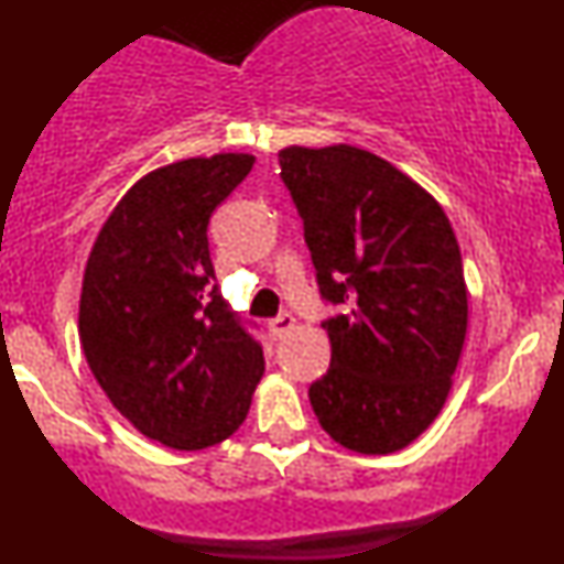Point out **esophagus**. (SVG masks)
I'll use <instances>...</instances> for the list:
<instances>
[{"mask_svg": "<svg viewBox=\"0 0 564 564\" xmlns=\"http://www.w3.org/2000/svg\"><path fill=\"white\" fill-rule=\"evenodd\" d=\"M294 315H289V313H281V315H275V318H270V323H268V328H270V334L275 336V339H281V336H286L291 328H294Z\"/></svg>", "mask_w": 564, "mask_h": 564, "instance_id": "34e87169", "label": "esophagus"}]
</instances>
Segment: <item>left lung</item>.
I'll return each mask as SVG.
<instances>
[{
  "label": "left lung",
  "mask_w": 564,
  "mask_h": 564,
  "mask_svg": "<svg viewBox=\"0 0 564 564\" xmlns=\"http://www.w3.org/2000/svg\"><path fill=\"white\" fill-rule=\"evenodd\" d=\"M304 223L332 366L310 384L323 430L358 453H394L443 411L467 336L458 241L422 185L352 145L278 153Z\"/></svg>",
  "instance_id": "1"
}]
</instances>
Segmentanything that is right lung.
I'll return each instance as SVG.
<instances>
[{
	"label": "right lung",
	"instance_id": "1",
	"mask_svg": "<svg viewBox=\"0 0 564 564\" xmlns=\"http://www.w3.org/2000/svg\"><path fill=\"white\" fill-rule=\"evenodd\" d=\"M251 166L249 153H217L145 174L84 268V358L116 411L174 451L228 440L264 373L262 345L219 296L206 238Z\"/></svg>",
	"mask_w": 564,
	"mask_h": 564
}]
</instances>
